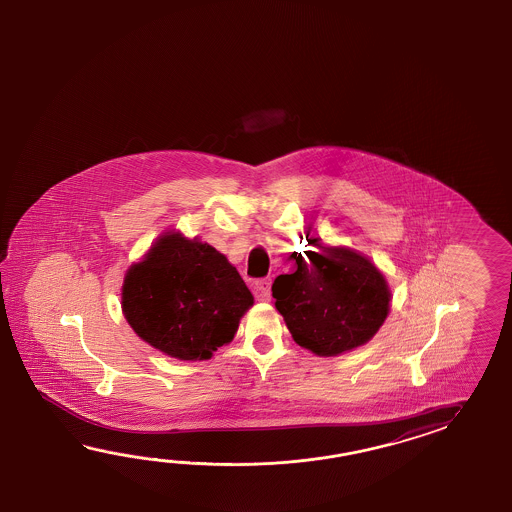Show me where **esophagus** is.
<instances>
[{
	"mask_svg": "<svg viewBox=\"0 0 512 512\" xmlns=\"http://www.w3.org/2000/svg\"><path fill=\"white\" fill-rule=\"evenodd\" d=\"M254 291L261 300H269V296H271V278H261V280L254 283Z\"/></svg>",
	"mask_w": 512,
	"mask_h": 512,
	"instance_id": "obj_1",
	"label": "esophagus"
}]
</instances>
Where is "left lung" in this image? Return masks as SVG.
Wrapping results in <instances>:
<instances>
[{
	"label": "left lung",
	"instance_id": "1",
	"mask_svg": "<svg viewBox=\"0 0 512 512\" xmlns=\"http://www.w3.org/2000/svg\"><path fill=\"white\" fill-rule=\"evenodd\" d=\"M304 254L294 252L296 271L272 283L276 309L294 342L318 357H335L366 344L384 324L392 293L366 256L327 247L318 238Z\"/></svg>",
	"mask_w": 512,
	"mask_h": 512
}]
</instances>
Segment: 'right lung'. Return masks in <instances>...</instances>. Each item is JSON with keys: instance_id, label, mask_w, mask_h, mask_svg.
Listing matches in <instances>:
<instances>
[{"instance_id": "add662e5", "label": "right lung", "mask_w": 512, "mask_h": 512, "mask_svg": "<svg viewBox=\"0 0 512 512\" xmlns=\"http://www.w3.org/2000/svg\"><path fill=\"white\" fill-rule=\"evenodd\" d=\"M254 304L229 260L194 238L166 232L122 285V311L139 337L179 360H207L229 344Z\"/></svg>"}]
</instances>
